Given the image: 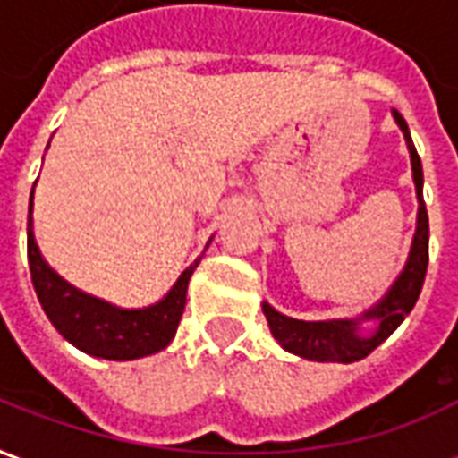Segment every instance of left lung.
Returning <instances> with one entry per match:
<instances>
[{"instance_id": "obj_1", "label": "left lung", "mask_w": 458, "mask_h": 458, "mask_svg": "<svg viewBox=\"0 0 458 458\" xmlns=\"http://www.w3.org/2000/svg\"><path fill=\"white\" fill-rule=\"evenodd\" d=\"M393 120L403 130L404 144H407L410 161H412L414 191H417V228H414L410 255L404 259L403 272L394 277L390 289L375 301L373 307L365 309L363 314H358L355 318L301 321V318L287 317L275 307H269L267 301H262V311L267 317L272 336L277 338V344L284 351L299 355V358L317 360V363H353V360H360L403 324L404 317L417 304L420 292H422L427 262H429V218H427L422 199V161L417 157V149H414L412 137H410L403 114L393 110ZM365 320L376 321L373 332L362 331Z\"/></svg>"}]
</instances>
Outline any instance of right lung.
Segmentation results:
<instances>
[{
  "mask_svg": "<svg viewBox=\"0 0 458 458\" xmlns=\"http://www.w3.org/2000/svg\"><path fill=\"white\" fill-rule=\"evenodd\" d=\"M31 213H34V191L29 199V225H26L31 282H34L36 297L41 301L46 317L68 344H73L83 353L105 358V360H134V358L159 353L161 348L171 344V338L176 336L183 307H186L189 279L193 269L199 267L200 258L181 272L174 287L157 304L141 309H122L105 299L85 294L83 289L65 282L46 262L36 245Z\"/></svg>",
  "mask_w": 458,
  "mask_h": 458,
  "instance_id": "add662e5",
  "label": "right lung"
}]
</instances>
